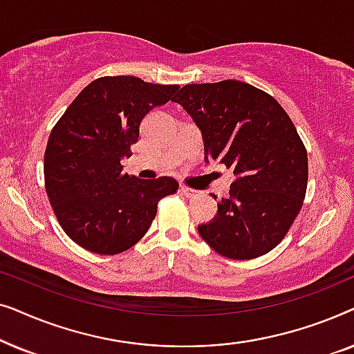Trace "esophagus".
Masks as SVG:
<instances>
[{
    "label": "esophagus",
    "mask_w": 354,
    "mask_h": 354,
    "mask_svg": "<svg viewBox=\"0 0 354 354\" xmlns=\"http://www.w3.org/2000/svg\"><path fill=\"white\" fill-rule=\"evenodd\" d=\"M180 193H182L183 196H187V198H193V196H196L200 192L195 190V188L187 187V185H180Z\"/></svg>",
    "instance_id": "1"
}]
</instances>
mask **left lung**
I'll list each match as a JSON object with an SVG mask.
<instances>
[{
	"instance_id": "obj_1",
	"label": "left lung",
	"mask_w": 354,
	"mask_h": 354,
	"mask_svg": "<svg viewBox=\"0 0 354 354\" xmlns=\"http://www.w3.org/2000/svg\"><path fill=\"white\" fill-rule=\"evenodd\" d=\"M174 101L200 127L206 159L235 176L217 216L198 225L201 239L229 259L269 253L306 196L308 153L292 119L274 96L239 80L188 84Z\"/></svg>"
}]
</instances>
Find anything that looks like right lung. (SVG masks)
Masks as SVG:
<instances>
[{"label":"right lung","instance_id":"add662e5","mask_svg":"<svg viewBox=\"0 0 354 354\" xmlns=\"http://www.w3.org/2000/svg\"><path fill=\"white\" fill-rule=\"evenodd\" d=\"M178 85L148 84L133 75L100 77L61 115L45 151V188L67 236L98 254H119L143 239L158 203L174 195L172 177L154 180L122 172L140 124Z\"/></svg>","mask_w":354,"mask_h":354}]
</instances>
